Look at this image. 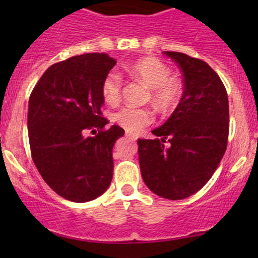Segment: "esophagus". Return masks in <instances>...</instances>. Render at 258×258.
<instances>
[{
    "label": "esophagus",
    "mask_w": 258,
    "mask_h": 258,
    "mask_svg": "<svg viewBox=\"0 0 258 258\" xmlns=\"http://www.w3.org/2000/svg\"><path fill=\"white\" fill-rule=\"evenodd\" d=\"M126 137L132 139V141H137V136L132 135V133H126Z\"/></svg>",
    "instance_id": "esophagus-1"
}]
</instances>
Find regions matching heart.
<instances>
[{"mask_svg":"<svg viewBox=\"0 0 258 258\" xmlns=\"http://www.w3.org/2000/svg\"><path fill=\"white\" fill-rule=\"evenodd\" d=\"M128 75L150 88V98L160 109L172 108L178 103L182 94V85L171 78V70L166 64L153 57L142 58L126 68ZM103 97L109 104L119 102L121 96V78L116 73L106 75L102 85ZM117 125L127 132H139L153 121L152 111L125 106L114 116Z\"/></svg>","mask_w":258,"mask_h":258,"instance_id":"heart-1","label":"heart"}]
</instances>
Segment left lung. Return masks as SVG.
Listing matches in <instances>:
<instances>
[{
    "label": "left lung",
    "instance_id": "8db88e82",
    "mask_svg": "<svg viewBox=\"0 0 258 258\" xmlns=\"http://www.w3.org/2000/svg\"><path fill=\"white\" fill-rule=\"evenodd\" d=\"M164 54L179 67L184 88L172 115L152 131L156 138L138 139L139 167L154 194L180 200L199 191L220 165L229 132V105L226 88L209 64L184 53Z\"/></svg>",
    "mask_w": 258,
    "mask_h": 258
}]
</instances>
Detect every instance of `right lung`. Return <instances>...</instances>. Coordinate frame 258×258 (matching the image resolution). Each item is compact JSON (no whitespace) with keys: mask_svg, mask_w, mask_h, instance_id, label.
I'll list each match as a JSON object with an SVG mask.
<instances>
[{"mask_svg":"<svg viewBox=\"0 0 258 258\" xmlns=\"http://www.w3.org/2000/svg\"><path fill=\"white\" fill-rule=\"evenodd\" d=\"M115 64L105 53L59 61L44 72L29 99L35 166L55 193L74 203L97 199L112 179V148L125 131L116 125L103 131L109 121L100 109L103 81ZM92 128L100 132L85 138V130Z\"/></svg>","mask_w":258,"mask_h":258,"instance_id":"right-lung-1","label":"right lung"}]
</instances>
